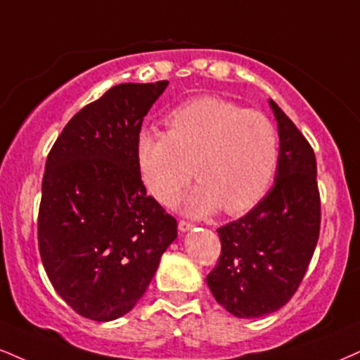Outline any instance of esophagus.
Listing matches in <instances>:
<instances>
[{"label": "esophagus", "mask_w": 360, "mask_h": 360, "mask_svg": "<svg viewBox=\"0 0 360 360\" xmlns=\"http://www.w3.org/2000/svg\"><path fill=\"white\" fill-rule=\"evenodd\" d=\"M177 226H179V231H183V233H186V231H189V229H191L194 224L191 223V221H188V219H179V223H177Z\"/></svg>", "instance_id": "esophagus-1"}]
</instances>
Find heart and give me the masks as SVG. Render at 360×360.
Returning a JSON list of instances; mask_svg holds the SVG:
<instances>
[{"label":"heart","instance_id":"1","mask_svg":"<svg viewBox=\"0 0 360 360\" xmlns=\"http://www.w3.org/2000/svg\"><path fill=\"white\" fill-rule=\"evenodd\" d=\"M166 125L167 132L144 129L136 146L142 181L159 201H174L193 174L201 183L183 201L191 214L221 206L231 216L243 214L265 198L280 161L270 117L205 95L176 107Z\"/></svg>","mask_w":360,"mask_h":360}]
</instances>
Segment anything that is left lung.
I'll use <instances>...</instances> for the list:
<instances>
[{"label": "left lung", "mask_w": 360, "mask_h": 360, "mask_svg": "<svg viewBox=\"0 0 360 360\" xmlns=\"http://www.w3.org/2000/svg\"><path fill=\"white\" fill-rule=\"evenodd\" d=\"M280 161L274 188L243 218L218 228L221 255L206 276L219 305L241 319L278 310L304 280L320 233L315 153L274 101Z\"/></svg>", "instance_id": "left-lung-1"}]
</instances>
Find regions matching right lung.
<instances>
[{"mask_svg":"<svg viewBox=\"0 0 360 360\" xmlns=\"http://www.w3.org/2000/svg\"><path fill=\"white\" fill-rule=\"evenodd\" d=\"M167 84L112 86L72 117L46 158L38 248L56 293L85 319L131 311L177 236L136 159L142 120Z\"/></svg>","mask_w":360,"mask_h":360,"instance_id":"obj_1","label":"right lung"}]
</instances>
